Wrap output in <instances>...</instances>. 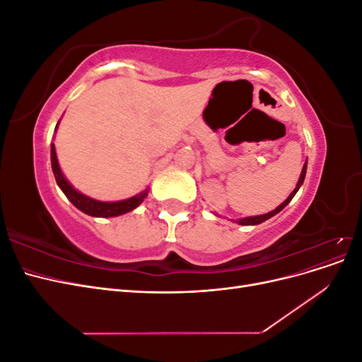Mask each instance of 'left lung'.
I'll list each match as a JSON object with an SVG mask.
<instances>
[{
    "mask_svg": "<svg viewBox=\"0 0 362 362\" xmlns=\"http://www.w3.org/2000/svg\"><path fill=\"white\" fill-rule=\"evenodd\" d=\"M305 175H306V161H305V164H303V168H302V172H300V177H299V181H298V184H296V189L291 192V194L288 196V198L284 201L279 206H276L275 210L273 211H270V213H267V214H261V216H252V217H245V218H238L237 221V223H240V225H258V223H262V222H266L267 218H270V217H273L275 214H278L281 210H284V208H286L288 204H290V201L294 198V194L298 193V190L300 189V185L303 184V180H305Z\"/></svg>",
    "mask_w": 362,
    "mask_h": 362,
    "instance_id": "left-lung-1",
    "label": "left lung"
}]
</instances>
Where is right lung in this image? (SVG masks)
Masks as SVG:
<instances>
[{"mask_svg": "<svg viewBox=\"0 0 362 362\" xmlns=\"http://www.w3.org/2000/svg\"><path fill=\"white\" fill-rule=\"evenodd\" d=\"M57 127H59V124H57ZM57 127H56V129H57ZM51 166H52L54 177H56L59 187L62 189V192L64 194H66V198L76 208H78V210H81L83 213L89 214V216H93V217H115V216L125 214L128 211H133L134 208H137L141 202H144V199L148 196V189H146L129 199L117 201V202H101V201L92 199V198H89V196L80 193L78 190H75L72 187L69 181L64 178V175L62 173L57 154H56V146H54V144H51Z\"/></svg>", "mask_w": 362, "mask_h": 362, "instance_id": "add662e5", "label": "right lung"}]
</instances>
